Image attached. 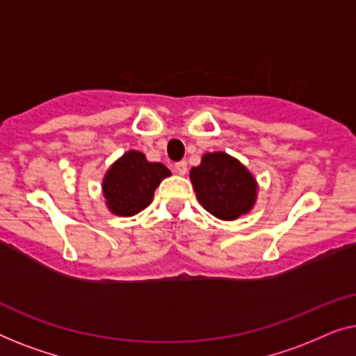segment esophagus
I'll list each match as a JSON object with an SVG mask.
<instances>
[{"mask_svg": "<svg viewBox=\"0 0 356 356\" xmlns=\"http://www.w3.org/2000/svg\"><path fill=\"white\" fill-rule=\"evenodd\" d=\"M174 168H176V172L180 174V176H184V174L187 172V163H185V161L176 163V166H174Z\"/></svg>", "mask_w": 356, "mask_h": 356, "instance_id": "obj_1", "label": "esophagus"}]
</instances>
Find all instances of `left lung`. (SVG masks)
Here are the masks:
<instances>
[{
    "mask_svg": "<svg viewBox=\"0 0 356 356\" xmlns=\"http://www.w3.org/2000/svg\"><path fill=\"white\" fill-rule=\"evenodd\" d=\"M195 193L213 216L232 221L252 209L257 182L252 174L227 153H207L198 168L190 171Z\"/></svg>",
    "mask_w": 356,
    "mask_h": 356,
    "instance_id": "obj_1",
    "label": "left lung"
}]
</instances>
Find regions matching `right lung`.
I'll use <instances>...</instances> for the list:
<instances>
[{
	"label": "right lung",
	"mask_w": 356,
	"mask_h": 356,
	"mask_svg": "<svg viewBox=\"0 0 356 356\" xmlns=\"http://www.w3.org/2000/svg\"><path fill=\"white\" fill-rule=\"evenodd\" d=\"M171 171L161 163H148L143 153L129 152L109 168L103 180L108 208L118 216H132L148 207L154 190Z\"/></svg>",
	"instance_id": "1"
}]
</instances>
